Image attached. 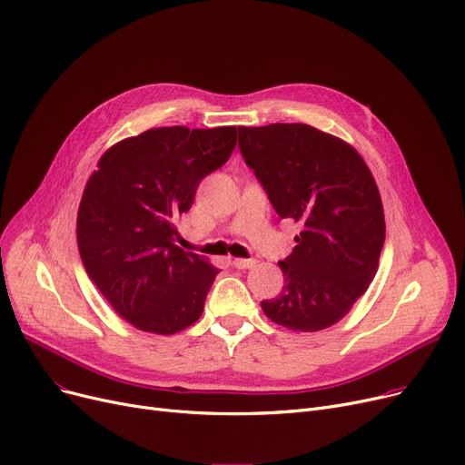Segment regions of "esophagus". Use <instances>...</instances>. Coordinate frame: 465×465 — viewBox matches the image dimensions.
I'll return each instance as SVG.
<instances>
[{
  "instance_id": "34e87169",
  "label": "esophagus",
  "mask_w": 465,
  "mask_h": 465,
  "mask_svg": "<svg viewBox=\"0 0 465 465\" xmlns=\"http://www.w3.org/2000/svg\"><path fill=\"white\" fill-rule=\"evenodd\" d=\"M232 264H233L237 270H249V268L256 266V260H254V258H233Z\"/></svg>"
}]
</instances>
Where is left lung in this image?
I'll use <instances>...</instances> for the list:
<instances>
[{
    "instance_id": "left-lung-1",
    "label": "left lung",
    "mask_w": 465,
    "mask_h": 465,
    "mask_svg": "<svg viewBox=\"0 0 465 465\" xmlns=\"http://www.w3.org/2000/svg\"><path fill=\"white\" fill-rule=\"evenodd\" d=\"M239 150L275 213L302 224L279 262L285 285L262 310L296 332L332 327L367 292L386 241L371 169L346 140L306 124L239 127Z\"/></svg>"
}]
</instances>
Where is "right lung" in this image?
Returning a JSON list of instances; mask_svg holds the SVG:
<instances>
[{
  "label": "right lung",
  "mask_w": 465,
  "mask_h": 465,
  "mask_svg": "<svg viewBox=\"0 0 465 465\" xmlns=\"http://www.w3.org/2000/svg\"><path fill=\"white\" fill-rule=\"evenodd\" d=\"M235 143L233 125L159 127L98 159L77 211V249L100 294L134 329L169 336L203 313L218 268L174 243V222Z\"/></svg>",
  "instance_id": "obj_1"
}]
</instances>
